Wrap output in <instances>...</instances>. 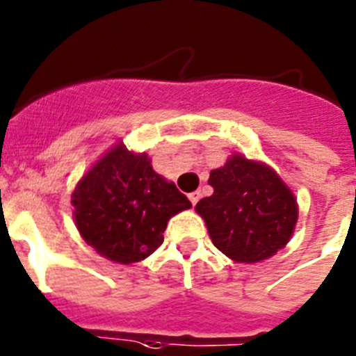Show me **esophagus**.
<instances>
[{
    "instance_id": "obj_1",
    "label": "esophagus",
    "mask_w": 356,
    "mask_h": 356,
    "mask_svg": "<svg viewBox=\"0 0 356 356\" xmlns=\"http://www.w3.org/2000/svg\"><path fill=\"white\" fill-rule=\"evenodd\" d=\"M188 200H191V203L194 204H197V201L201 200V192H192V194H188Z\"/></svg>"
}]
</instances>
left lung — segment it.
Returning <instances> with one entry per match:
<instances>
[{"label":"left lung","mask_w":356,"mask_h":356,"mask_svg":"<svg viewBox=\"0 0 356 356\" xmlns=\"http://www.w3.org/2000/svg\"><path fill=\"white\" fill-rule=\"evenodd\" d=\"M213 187L195 210L207 222L211 242L238 263H257L286 245L295 229V195L279 176L259 162L233 155L210 172Z\"/></svg>","instance_id":"8db88e82"}]
</instances>
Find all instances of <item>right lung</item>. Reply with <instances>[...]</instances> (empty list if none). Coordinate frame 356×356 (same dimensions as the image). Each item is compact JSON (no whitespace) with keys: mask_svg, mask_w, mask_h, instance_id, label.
Returning a JSON list of instances; mask_svg holds the SVG:
<instances>
[{"mask_svg":"<svg viewBox=\"0 0 356 356\" xmlns=\"http://www.w3.org/2000/svg\"><path fill=\"white\" fill-rule=\"evenodd\" d=\"M72 197L88 245L123 265L155 252L169 218L192 207L175 184L153 171L145 153L136 155L123 145L86 172Z\"/></svg>","mask_w":356,"mask_h":356,"instance_id":"obj_1","label":"right lung"}]
</instances>
